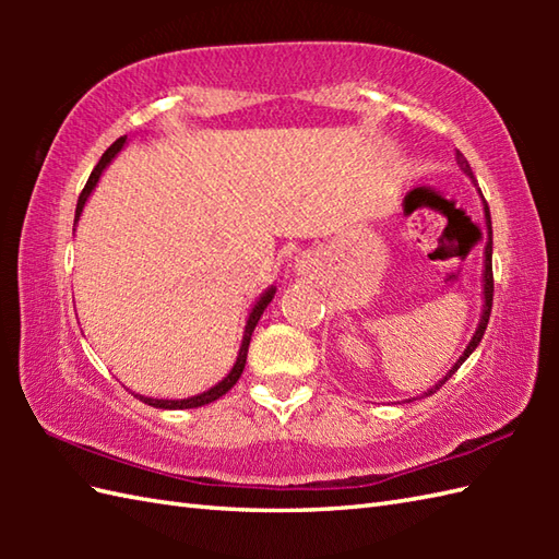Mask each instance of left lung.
<instances>
[{"label":"left lung","instance_id":"left-lung-1","mask_svg":"<svg viewBox=\"0 0 559 559\" xmlns=\"http://www.w3.org/2000/svg\"><path fill=\"white\" fill-rule=\"evenodd\" d=\"M456 163H459V168L466 173L471 180H476V177H473V170H471V165H468V160L463 158V153L461 151H456ZM483 211H485V225H488V245H485V271H483V314H480V322H478V329H476V334H473V338H471V343L466 346V350H463V355L461 358L454 362V367H451V370L444 374V379H439V382L432 386V389H427L425 391V396H430V394H435V391L442 386L447 379L454 374L459 367L466 362V358L468 355L478 348V343H480V338H483V334H485V329H488V322H490V312H492V290H495V281H492V221H490V209H488V201L483 199Z\"/></svg>","mask_w":559,"mask_h":559}]
</instances>
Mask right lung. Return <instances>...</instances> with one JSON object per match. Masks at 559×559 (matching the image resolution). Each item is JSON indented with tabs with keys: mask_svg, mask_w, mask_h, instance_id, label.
<instances>
[{
	"mask_svg": "<svg viewBox=\"0 0 559 559\" xmlns=\"http://www.w3.org/2000/svg\"><path fill=\"white\" fill-rule=\"evenodd\" d=\"M127 144V136H122V139H117L115 144L103 153L100 156V160H98V165L96 168H93V173H91V177H88V182H86V187H83V192L79 194V201H76V216H74V223H79V218H81V211H83V206H86V201H88V197H91V192L93 189H96V185H98V180H100V175H103V170L108 168L110 165V160L117 156V153L122 151V146ZM273 295H276V288H269L264 295H261V298L257 300V305L252 307V312H249V317H247V324H245V336H242V346H240V353H237V360H235V365H233V370L228 372V377L225 379H221V382L216 384V386H211L209 391H204V394H197V396H189V399H177V401H173V399H148V396H141V394H134L139 401H144V403H148V406H153V408H165V411H182V408H199V406H206V403H211V401H216V399H221L225 391H230L233 386H235V382L237 379H240V374H242V370H245V362H247V348H249V341H252V331H254V326H257V322H259V317L264 314V310H266V305L273 300Z\"/></svg>",
	"mask_w": 559,
	"mask_h": 559,
	"instance_id": "1",
	"label": "right lung"
}]
</instances>
